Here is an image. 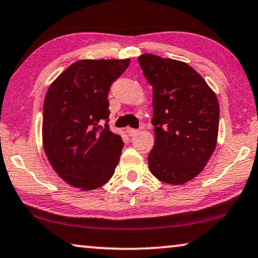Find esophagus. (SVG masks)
I'll list each match as a JSON object with an SVG mask.
<instances>
[{"label": "esophagus", "instance_id": "esophagus-1", "mask_svg": "<svg viewBox=\"0 0 258 258\" xmlns=\"http://www.w3.org/2000/svg\"><path fill=\"white\" fill-rule=\"evenodd\" d=\"M126 132H127V134H128L130 137H133V136H136V134H138V132H139V130L127 128V130H126Z\"/></svg>", "mask_w": 258, "mask_h": 258}]
</instances>
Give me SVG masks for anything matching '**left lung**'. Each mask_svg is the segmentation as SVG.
I'll use <instances>...</instances> for the list:
<instances>
[{"label": "left lung", "mask_w": 258, "mask_h": 258, "mask_svg": "<svg viewBox=\"0 0 258 258\" xmlns=\"http://www.w3.org/2000/svg\"><path fill=\"white\" fill-rule=\"evenodd\" d=\"M138 60L153 86L155 140L148 167L162 182L183 184L202 172L215 151L220 118L216 94L184 61L151 53Z\"/></svg>", "instance_id": "1"}]
</instances>
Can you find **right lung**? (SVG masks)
<instances>
[{
    "mask_svg": "<svg viewBox=\"0 0 258 258\" xmlns=\"http://www.w3.org/2000/svg\"><path fill=\"white\" fill-rule=\"evenodd\" d=\"M128 64V58L78 60L61 72L46 92L44 152L58 175L82 190L103 186L118 165L124 143L108 128L107 94Z\"/></svg>",
    "mask_w": 258,
    "mask_h": 258,
    "instance_id": "add662e5",
    "label": "right lung"
}]
</instances>
